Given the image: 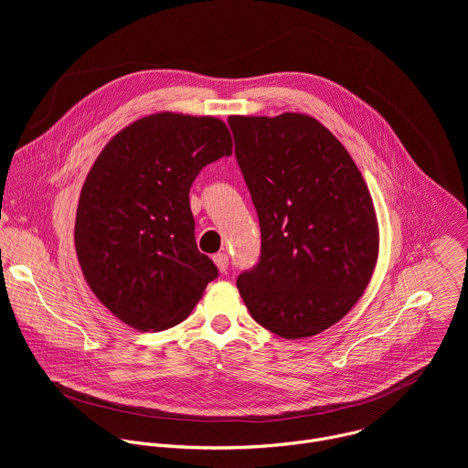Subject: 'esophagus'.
<instances>
[{"label": "esophagus", "mask_w": 468, "mask_h": 468, "mask_svg": "<svg viewBox=\"0 0 468 468\" xmlns=\"http://www.w3.org/2000/svg\"><path fill=\"white\" fill-rule=\"evenodd\" d=\"M213 261H215L217 269H218L220 272H226V271H228V264H229L228 253H217V255H213Z\"/></svg>", "instance_id": "1"}]
</instances>
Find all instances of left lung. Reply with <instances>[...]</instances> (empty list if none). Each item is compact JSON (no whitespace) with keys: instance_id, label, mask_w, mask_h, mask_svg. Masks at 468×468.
Wrapping results in <instances>:
<instances>
[{"instance_id":"1","label":"left lung","mask_w":468,"mask_h":468,"mask_svg":"<svg viewBox=\"0 0 468 468\" xmlns=\"http://www.w3.org/2000/svg\"><path fill=\"white\" fill-rule=\"evenodd\" d=\"M261 226V259L237 280L257 324L305 339L337 324L378 262L370 190L348 150L302 112L228 118Z\"/></svg>"}]
</instances>
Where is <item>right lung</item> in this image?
Segmentation results:
<instances>
[{"label":"right lung","mask_w":468,"mask_h":468,"mask_svg":"<svg viewBox=\"0 0 468 468\" xmlns=\"http://www.w3.org/2000/svg\"><path fill=\"white\" fill-rule=\"evenodd\" d=\"M231 152L220 118L163 111L118 131L89 170L78 261L96 298L133 329L183 322L218 276L196 246L188 192L199 170Z\"/></svg>","instance_id":"add662e5"}]
</instances>
